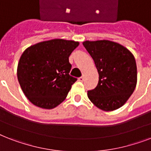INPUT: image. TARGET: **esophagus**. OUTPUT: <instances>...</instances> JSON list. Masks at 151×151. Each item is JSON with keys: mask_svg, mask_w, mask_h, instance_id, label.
Segmentation results:
<instances>
[{"mask_svg": "<svg viewBox=\"0 0 151 151\" xmlns=\"http://www.w3.org/2000/svg\"><path fill=\"white\" fill-rule=\"evenodd\" d=\"M78 80H79V81H81V82H82L83 81H84V76H82V77H81V78H78Z\"/></svg>", "mask_w": 151, "mask_h": 151, "instance_id": "34e87169", "label": "esophagus"}]
</instances>
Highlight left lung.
Here are the masks:
<instances>
[{"label":"left lung","mask_w":151,"mask_h":151,"mask_svg":"<svg viewBox=\"0 0 151 151\" xmlns=\"http://www.w3.org/2000/svg\"><path fill=\"white\" fill-rule=\"evenodd\" d=\"M83 45L93 59L99 82L88 97L96 107L112 111L122 107L133 93L137 83L135 57L122 45L108 41H85Z\"/></svg>","instance_id":"1"}]
</instances>
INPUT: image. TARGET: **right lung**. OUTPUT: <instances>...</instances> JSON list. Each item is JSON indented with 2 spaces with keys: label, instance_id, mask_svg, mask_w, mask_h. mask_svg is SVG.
<instances>
[{
  "label": "right lung",
  "instance_id": "1",
  "mask_svg": "<svg viewBox=\"0 0 151 151\" xmlns=\"http://www.w3.org/2000/svg\"><path fill=\"white\" fill-rule=\"evenodd\" d=\"M78 41L52 39L29 46L17 67V78L24 95L34 105L53 109L63 102L77 78L71 77L69 56Z\"/></svg>",
  "mask_w": 151,
  "mask_h": 151
}]
</instances>
